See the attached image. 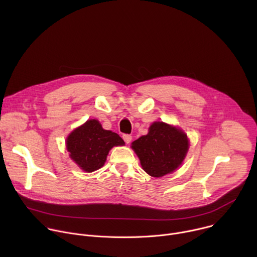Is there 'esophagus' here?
<instances>
[{"label":"esophagus","mask_w":257,"mask_h":257,"mask_svg":"<svg viewBox=\"0 0 257 257\" xmlns=\"http://www.w3.org/2000/svg\"><path fill=\"white\" fill-rule=\"evenodd\" d=\"M123 139H124V141L128 144V143H130V141H131V139H132V136L129 135V134H124V135H123Z\"/></svg>","instance_id":"34e87169"}]
</instances>
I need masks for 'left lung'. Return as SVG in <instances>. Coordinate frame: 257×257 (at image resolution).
<instances>
[{
	"mask_svg": "<svg viewBox=\"0 0 257 257\" xmlns=\"http://www.w3.org/2000/svg\"><path fill=\"white\" fill-rule=\"evenodd\" d=\"M188 148L187 135L164 122H155L148 135L132 142L143 170L157 178L174 172L184 160Z\"/></svg>",
	"mask_w": 257,
	"mask_h": 257,
	"instance_id": "left-lung-1",
	"label": "left lung"
}]
</instances>
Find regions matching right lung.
Returning a JSON list of instances; mask_svg holds the SVG:
<instances>
[{"mask_svg": "<svg viewBox=\"0 0 257 257\" xmlns=\"http://www.w3.org/2000/svg\"><path fill=\"white\" fill-rule=\"evenodd\" d=\"M70 158L83 171L93 172L101 168L113 146L123 145L124 140L115 132L102 129L97 120H88L67 138Z\"/></svg>", "mask_w": 257, "mask_h": 257, "instance_id": "1", "label": "right lung"}]
</instances>
